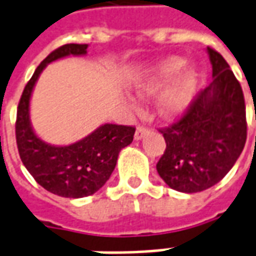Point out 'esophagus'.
Wrapping results in <instances>:
<instances>
[{"label": "esophagus", "mask_w": 256, "mask_h": 256, "mask_svg": "<svg viewBox=\"0 0 256 256\" xmlns=\"http://www.w3.org/2000/svg\"><path fill=\"white\" fill-rule=\"evenodd\" d=\"M146 134H148L146 128H144V126H138L137 130H136V134H134V140H136V141H140V140H142Z\"/></svg>", "instance_id": "esophagus-1"}]
</instances>
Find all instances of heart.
I'll list each match as a JSON object with an SVG mask.
<instances>
[{"mask_svg": "<svg viewBox=\"0 0 256 256\" xmlns=\"http://www.w3.org/2000/svg\"><path fill=\"white\" fill-rule=\"evenodd\" d=\"M182 56H166L149 66L134 84L138 98L152 100L162 94L168 84L172 85L162 94L158 111L166 119L182 116L190 107L198 85V70L196 66L186 65ZM134 110H140L136 102H130Z\"/></svg>", "mask_w": 256, "mask_h": 256, "instance_id": "1", "label": "heart"}]
</instances>
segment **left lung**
<instances>
[{
	"mask_svg": "<svg viewBox=\"0 0 256 256\" xmlns=\"http://www.w3.org/2000/svg\"><path fill=\"white\" fill-rule=\"evenodd\" d=\"M213 81L179 122L162 130L166 148L157 172L180 192L214 186L234 166L247 140L246 104L239 81L226 60L208 47Z\"/></svg>",
	"mask_w": 256,
	"mask_h": 256,
	"instance_id": "1",
	"label": "left lung"
}]
</instances>
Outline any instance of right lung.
<instances>
[{
    "mask_svg": "<svg viewBox=\"0 0 256 256\" xmlns=\"http://www.w3.org/2000/svg\"><path fill=\"white\" fill-rule=\"evenodd\" d=\"M88 44L70 43L54 50L28 81L17 107L18 154L32 178L43 188L64 198H84L99 191L116 166L119 152L133 142L136 128L104 123L70 145H51L38 137L30 116V102L38 78L48 64L86 54Z\"/></svg>",
    "mask_w": 256,
    "mask_h": 256,
    "instance_id": "1",
    "label": "right lung"
}]
</instances>
